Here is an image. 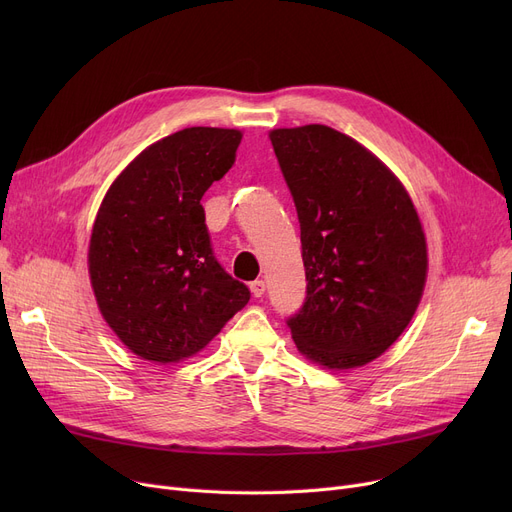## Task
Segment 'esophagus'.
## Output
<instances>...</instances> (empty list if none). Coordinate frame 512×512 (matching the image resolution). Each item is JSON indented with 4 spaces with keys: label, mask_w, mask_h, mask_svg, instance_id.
Listing matches in <instances>:
<instances>
[{
    "label": "esophagus",
    "mask_w": 512,
    "mask_h": 512,
    "mask_svg": "<svg viewBox=\"0 0 512 512\" xmlns=\"http://www.w3.org/2000/svg\"><path fill=\"white\" fill-rule=\"evenodd\" d=\"M251 292H253V297H263V292H265V282L263 280H255V282H251Z\"/></svg>",
    "instance_id": "34e87169"
}]
</instances>
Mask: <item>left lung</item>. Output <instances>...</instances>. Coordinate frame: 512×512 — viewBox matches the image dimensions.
Masks as SVG:
<instances>
[{
  "label": "left lung",
  "mask_w": 512,
  "mask_h": 512,
  "mask_svg": "<svg viewBox=\"0 0 512 512\" xmlns=\"http://www.w3.org/2000/svg\"><path fill=\"white\" fill-rule=\"evenodd\" d=\"M301 224L307 297L286 319L299 351L361 367L405 332L427 278V245L400 180L363 145L324 126L270 132Z\"/></svg>",
  "instance_id": "left-lung-1"
}]
</instances>
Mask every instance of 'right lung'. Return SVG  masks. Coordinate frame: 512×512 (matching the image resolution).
Returning <instances> with one entry per match:
<instances>
[{
  "label": "right lung",
  "mask_w": 512,
  "mask_h": 512,
  "mask_svg": "<svg viewBox=\"0 0 512 512\" xmlns=\"http://www.w3.org/2000/svg\"><path fill=\"white\" fill-rule=\"evenodd\" d=\"M242 134L193 126L149 145L114 180L89 242L103 319L134 355H197L251 299L215 259L201 199L234 164Z\"/></svg>",
  "instance_id": "obj_1"
}]
</instances>
